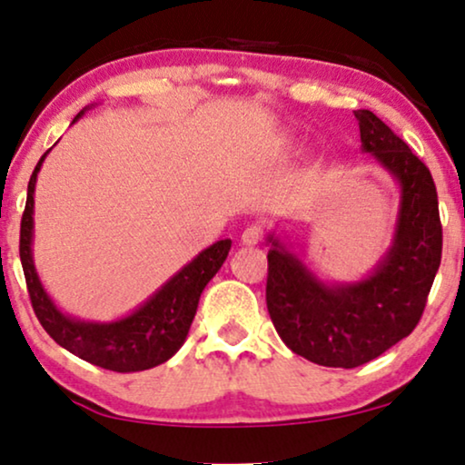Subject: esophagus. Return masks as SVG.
I'll use <instances>...</instances> for the list:
<instances>
[{"mask_svg":"<svg viewBox=\"0 0 465 465\" xmlns=\"http://www.w3.org/2000/svg\"><path fill=\"white\" fill-rule=\"evenodd\" d=\"M262 234H264V231L260 226L245 228L243 234H241V243H243V245H258L260 241H262Z\"/></svg>","mask_w":465,"mask_h":465,"instance_id":"34e87169","label":"esophagus"}]
</instances>
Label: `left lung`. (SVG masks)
<instances>
[{
    "instance_id": "left-lung-1",
    "label": "left lung",
    "mask_w": 465,
    "mask_h": 465,
    "mask_svg": "<svg viewBox=\"0 0 465 465\" xmlns=\"http://www.w3.org/2000/svg\"><path fill=\"white\" fill-rule=\"evenodd\" d=\"M361 150L400 183L393 243L371 275L328 285L269 234L266 307L292 351L330 368L366 364L421 320L442 258V224L430 169L371 110L355 112Z\"/></svg>"
}]
</instances>
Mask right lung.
I'll return each instance as SVG.
<instances>
[{
	"mask_svg": "<svg viewBox=\"0 0 465 465\" xmlns=\"http://www.w3.org/2000/svg\"><path fill=\"white\" fill-rule=\"evenodd\" d=\"M82 114L84 110L74 118V123ZM46 154L40 158L31 173L27 203H25L21 220V245H18L31 307H34L37 320L63 349L78 355L80 360L105 368V371L139 372L163 364L171 355H175L186 341L203 290L224 264L232 241H218L203 250L193 262L175 272L156 294H152L142 307L123 320L107 323L80 322L75 317L61 313L44 290L35 272L34 256H31L35 180Z\"/></svg>",
	"mask_w": 465,
	"mask_h": 465,
	"instance_id": "1",
	"label": "right lung"
}]
</instances>
